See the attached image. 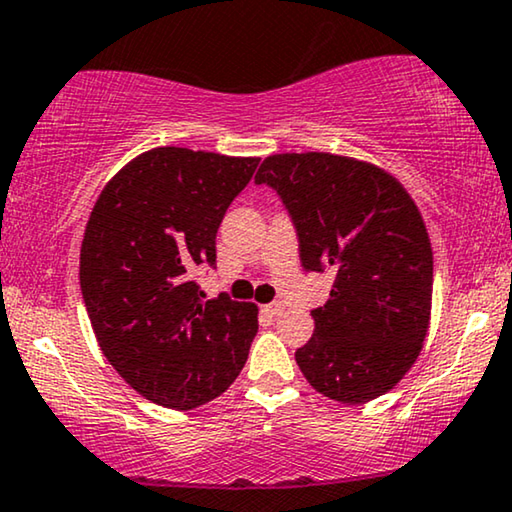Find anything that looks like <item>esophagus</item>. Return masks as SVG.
<instances>
[{
    "mask_svg": "<svg viewBox=\"0 0 512 512\" xmlns=\"http://www.w3.org/2000/svg\"><path fill=\"white\" fill-rule=\"evenodd\" d=\"M262 313L269 315V318H276V315L283 313V304H278V301H273V304L262 306Z\"/></svg>",
    "mask_w": 512,
    "mask_h": 512,
    "instance_id": "esophagus-1",
    "label": "esophagus"
}]
</instances>
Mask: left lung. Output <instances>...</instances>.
Segmentation results:
<instances>
[{"label":"left lung","mask_w":512,"mask_h":512,"mask_svg":"<svg viewBox=\"0 0 512 512\" xmlns=\"http://www.w3.org/2000/svg\"><path fill=\"white\" fill-rule=\"evenodd\" d=\"M255 183L273 187L297 227L306 271H331L329 299L297 350L325 397L366 403L420 355L431 318L434 255L415 201L371 162L331 153L269 155Z\"/></svg>","instance_id":"obj_1"}]
</instances>
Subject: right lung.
Instances as JSON below:
<instances>
[{"label":"right lung","instance_id":"obj_1","mask_svg":"<svg viewBox=\"0 0 512 512\" xmlns=\"http://www.w3.org/2000/svg\"><path fill=\"white\" fill-rule=\"evenodd\" d=\"M257 157L176 146L127 162L104 185L81 246V292L99 348L157 406L190 410L239 376L257 306L206 299L190 273L215 264V234Z\"/></svg>","mask_w":512,"mask_h":512}]
</instances>
